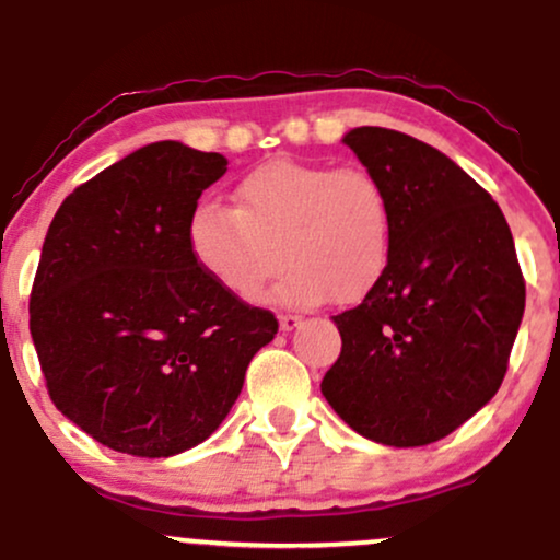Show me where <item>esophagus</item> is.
Returning a JSON list of instances; mask_svg holds the SVG:
<instances>
[{
	"label": "esophagus",
	"mask_w": 560,
	"mask_h": 560,
	"mask_svg": "<svg viewBox=\"0 0 560 560\" xmlns=\"http://www.w3.org/2000/svg\"><path fill=\"white\" fill-rule=\"evenodd\" d=\"M302 324V318L300 316H292V313H281L279 316V326L284 331H292V329H298V326Z\"/></svg>",
	"instance_id": "34e87169"
}]
</instances>
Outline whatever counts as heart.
<instances>
[{
	"label": "heart",
	"mask_w": 560,
	"mask_h": 560,
	"mask_svg": "<svg viewBox=\"0 0 560 560\" xmlns=\"http://www.w3.org/2000/svg\"><path fill=\"white\" fill-rule=\"evenodd\" d=\"M395 215L363 165L268 160L236 184L234 208L205 202L186 226L191 258L234 298H253L281 260L273 300L294 307L358 302L392 260Z\"/></svg>",
	"instance_id": "1"
}]
</instances>
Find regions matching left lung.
Returning <instances> with one entry per match:
<instances>
[{"label":"left lung","instance_id":"1","mask_svg":"<svg viewBox=\"0 0 560 560\" xmlns=\"http://www.w3.org/2000/svg\"><path fill=\"white\" fill-rule=\"evenodd\" d=\"M342 141L387 189L395 234L378 287L334 316L342 352L320 392L358 434L421 447L503 384L524 273L498 202L447 155L378 126Z\"/></svg>","mask_w":560,"mask_h":560}]
</instances>
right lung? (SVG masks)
<instances>
[{
	"mask_svg": "<svg viewBox=\"0 0 560 560\" xmlns=\"http://www.w3.org/2000/svg\"><path fill=\"white\" fill-rule=\"evenodd\" d=\"M226 165L155 141L75 186L49 223L28 302L38 363L57 410L118 453L208 440L279 331L189 253L197 199Z\"/></svg>",
	"mask_w": 560,
	"mask_h": 560,
	"instance_id": "add662e5",
	"label": "right lung"
}]
</instances>
